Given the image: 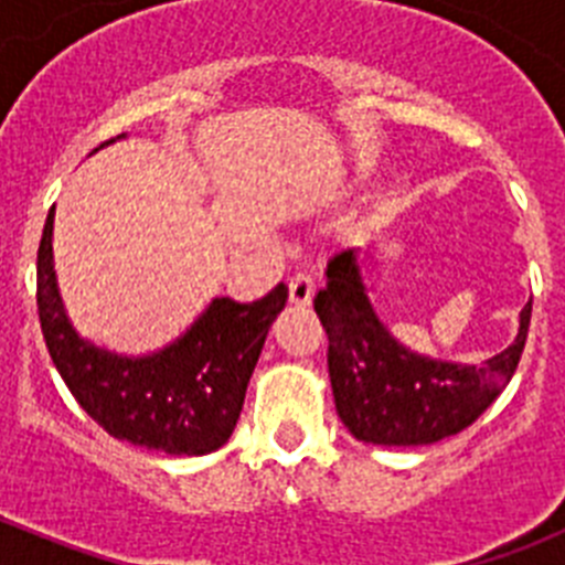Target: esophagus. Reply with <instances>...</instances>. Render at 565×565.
Instances as JSON below:
<instances>
[{
    "instance_id": "34e87169",
    "label": "esophagus",
    "mask_w": 565,
    "mask_h": 565,
    "mask_svg": "<svg viewBox=\"0 0 565 565\" xmlns=\"http://www.w3.org/2000/svg\"><path fill=\"white\" fill-rule=\"evenodd\" d=\"M313 291H317V282L308 271L294 274L291 282H288V297H291L294 306H311Z\"/></svg>"
}]
</instances>
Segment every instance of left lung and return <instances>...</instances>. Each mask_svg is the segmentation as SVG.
<instances>
[{
    "instance_id": "1",
    "label": "left lung",
    "mask_w": 565,
    "mask_h": 565,
    "mask_svg": "<svg viewBox=\"0 0 565 565\" xmlns=\"http://www.w3.org/2000/svg\"><path fill=\"white\" fill-rule=\"evenodd\" d=\"M326 288L313 297L328 333L333 402L353 438L384 447H418L456 436L501 396L521 362L532 302L507 351L483 364H458L404 348L373 311L356 248L333 254Z\"/></svg>"
}]
</instances>
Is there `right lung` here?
<instances>
[{
  "instance_id": "add662e5",
  "label": "right lung",
  "mask_w": 565,
  "mask_h": 565,
  "mask_svg": "<svg viewBox=\"0 0 565 565\" xmlns=\"http://www.w3.org/2000/svg\"><path fill=\"white\" fill-rule=\"evenodd\" d=\"M286 299L282 282L254 302L217 297L163 351L121 356L70 326L53 271V209L39 243V322L64 384L109 436L167 456H206L228 441L268 328Z\"/></svg>"
}]
</instances>
